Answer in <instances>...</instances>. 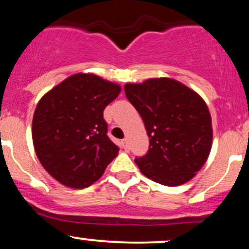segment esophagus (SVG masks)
Segmentation results:
<instances>
[{"label":"esophagus","mask_w":249,"mask_h":249,"mask_svg":"<svg viewBox=\"0 0 249 249\" xmlns=\"http://www.w3.org/2000/svg\"><path fill=\"white\" fill-rule=\"evenodd\" d=\"M121 145H122V147H123V148H125V150H126L127 146H128V144H127V141H126V139H123V141L121 142Z\"/></svg>","instance_id":"obj_1"}]
</instances>
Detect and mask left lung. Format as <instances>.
I'll return each mask as SVG.
<instances>
[{
  "mask_svg": "<svg viewBox=\"0 0 249 249\" xmlns=\"http://www.w3.org/2000/svg\"><path fill=\"white\" fill-rule=\"evenodd\" d=\"M124 91L150 138L147 153L134 159L142 173L165 186L192 179L212 147V118L204 99L171 78L128 83Z\"/></svg>",
  "mask_w": 249,
  "mask_h": 249,
  "instance_id": "obj_1",
  "label": "left lung"
}]
</instances>
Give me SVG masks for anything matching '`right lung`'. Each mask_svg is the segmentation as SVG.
Here are the masks:
<instances>
[{
  "mask_svg": "<svg viewBox=\"0 0 249 249\" xmlns=\"http://www.w3.org/2000/svg\"><path fill=\"white\" fill-rule=\"evenodd\" d=\"M121 90L92 73H76L37 104L31 130L36 156L64 186H90L118 154L119 147L107 137L103 111Z\"/></svg>",
  "mask_w": 249,
  "mask_h": 249,
  "instance_id": "right-lung-1",
  "label": "right lung"
}]
</instances>
